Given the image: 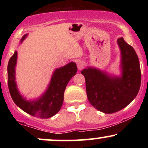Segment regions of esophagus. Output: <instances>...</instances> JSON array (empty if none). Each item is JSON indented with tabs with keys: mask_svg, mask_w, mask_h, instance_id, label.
Masks as SVG:
<instances>
[{
	"mask_svg": "<svg viewBox=\"0 0 148 148\" xmlns=\"http://www.w3.org/2000/svg\"><path fill=\"white\" fill-rule=\"evenodd\" d=\"M76 65H77L78 69H79V70H81V69L84 67V62H83L82 60H77L76 61Z\"/></svg>",
	"mask_w": 148,
	"mask_h": 148,
	"instance_id": "34e87169",
	"label": "esophagus"
}]
</instances>
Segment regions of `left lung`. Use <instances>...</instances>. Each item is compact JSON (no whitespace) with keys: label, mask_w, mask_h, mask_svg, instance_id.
Segmentation results:
<instances>
[{"label":"left lung","mask_w":148,"mask_h":148,"mask_svg":"<svg viewBox=\"0 0 148 148\" xmlns=\"http://www.w3.org/2000/svg\"><path fill=\"white\" fill-rule=\"evenodd\" d=\"M120 75H111L96 67L81 71L86 79L88 101L98 111L113 113L132 102L138 95L141 81L140 63L133 47L120 37Z\"/></svg>","instance_id":"8db88e82"}]
</instances>
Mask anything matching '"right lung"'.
<instances>
[{"label":"right lung","mask_w":148,"mask_h":148,"mask_svg":"<svg viewBox=\"0 0 148 148\" xmlns=\"http://www.w3.org/2000/svg\"><path fill=\"white\" fill-rule=\"evenodd\" d=\"M28 34L21 37L20 44L23 42ZM17 51L10 59L8 65V82L10 95L18 107L28 114L40 118H49L60 111L64 100V92L66 86L77 72L76 64L69 62L63 67L56 68L53 72L51 79L46 90L39 97L27 99L20 94L16 82V69Z\"/></svg>","instance_id":"right-lung-1"}]
</instances>
